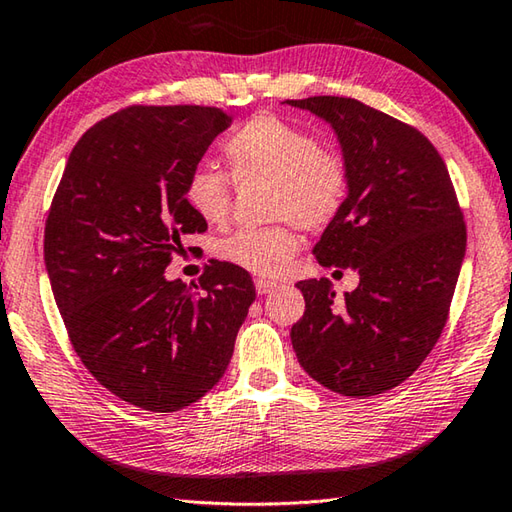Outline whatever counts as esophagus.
I'll list each match as a JSON object with an SVG mask.
<instances>
[{"mask_svg":"<svg viewBox=\"0 0 512 512\" xmlns=\"http://www.w3.org/2000/svg\"><path fill=\"white\" fill-rule=\"evenodd\" d=\"M255 289H257L259 296H266V293H271L273 289H277V282L264 280V277H259V280H255Z\"/></svg>","mask_w":512,"mask_h":512,"instance_id":"esophagus-1","label":"esophagus"}]
</instances>
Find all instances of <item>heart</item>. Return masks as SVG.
<instances>
[{
  "mask_svg": "<svg viewBox=\"0 0 512 512\" xmlns=\"http://www.w3.org/2000/svg\"><path fill=\"white\" fill-rule=\"evenodd\" d=\"M223 155L235 183H268V216L284 221L232 232L216 253L255 275L287 273L300 250L292 221L309 232L325 230L348 196V167L341 155L320 149L307 131L277 115L250 117L223 142ZM185 201L198 219L219 228L230 216V178L212 167H196L187 176Z\"/></svg>",
  "mask_w": 512,
  "mask_h": 512,
  "instance_id": "1",
  "label": "heart"
}]
</instances>
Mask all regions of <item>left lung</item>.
<instances>
[{
  "label": "left lung",
  "mask_w": 512,
  "mask_h": 512,
  "mask_svg": "<svg viewBox=\"0 0 512 512\" xmlns=\"http://www.w3.org/2000/svg\"><path fill=\"white\" fill-rule=\"evenodd\" d=\"M332 126L348 196L314 246L320 266L354 268L302 280L305 316L291 327L300 366L329 391L370 397L409 379L443 334L465 257V223L443 158L413 126L345 97L284 101Z\"/></svg>",
  "instance_id": "left-lung-1"
}]
</instances>
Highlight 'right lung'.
<instances>
[{"mask_svg": "<svg viewBox=\"0 0 512 512\" xmlns=\"http://www.w3.org/2000/svg\"><path fill=\"white\" fill-rule=\"evenodd\" d=\"M232 124L219 108L131 106L69 153L45 225V266L69 341L101 386L173 413L223 377L255 284L216 262L196 284L167 280L183 237L205 232L185 183Z\"/></svg>", "mask_w": 512, "mask_h": 512, "instance_id": "add662e5", "label": "right lung"}]
</instances>
